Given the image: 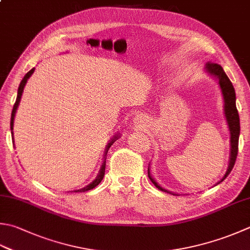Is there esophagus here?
I'll use <instances>...</instances> for the list:
<instances>
[{"instance_id":"esophagus-1","label":"esophagus","mask_w":250,"mask_h":250,"mask_svg":"<svg viewBox=\"0 0 250 250\" xmlns=\"http://www.w3.org/2000/svg\"><path fill=\"white\" fill-rule=\"evenodd\" d=\"M142 120H143V119H142L141 117H139V116H138V117H135V121H138V122H142Z\"/></svg>"}]
</instances>
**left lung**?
<instances>
[{
  "label": "left lung",
  "instance_id": "left-lung-1",
  "mask_svg": "<svg viewBox=\"0 0 250 250\" xmlns=\"http://www.w3.org/2000/svg\"><path fill=\"white\" fill-rule=\"evenodd\" d=\"M206 69L209 73L216 76L219 80V84H220V87H221L223 99H224V111H226V118L228 120L229 133H231V155H229V164L227 173L224 174L222 180L220 181V182H222V181L229 174V172H231L234 167V165H235L237 153H238V138H239V131H241V125H239V116H238V111L235 104V101H236L235 90H234V86L232 84V82L229 81L227 73L224 72L223 68L221 66L214 62H207ZM148 178L158 189L169 193L168 190L160 188L159 185L156 183V181L150 177L149 169H148Z\"/></svg>",
  "mask_w": 250,
  "mask_h": 250
}]
</instances>
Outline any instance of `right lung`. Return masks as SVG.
<instances>
[{
	"label": "right lung",
	"instance_id": "right-lung-1",
	"mask_svg": "<svg viewBox=\"0 0 250 250\" xmlns=\"http://www.w3.org/2000/svg\"><path fill=\"white\" fill-rule=\"evenodd\" d=\"M33 71H34V68H32V69L29 71V72H27L26 73V76L23 77V79L21 80V84H19V87H18V94H17V99H16V102H15V104H14V107H13V110H12V117H11V131L13 130V125H14V117H15V112H16V109H17V107H18V104H19V102H21V95H22V92H23V87H24V85H26V83H27V80L29 79V78L31 77V75L33 73ZM13 133V132H12ZM14 139V138H13ZM118 139L117 138V136H115L114 139H112L111 141H110V143H108V145H107V148H106V154L108 153V149H109V147L110 146L112 145V143H114V142ZM106 156V155H105ZM105 167H106V157L104 158V163H103V165H102V168H101V170H100V173H99V175H97V178L93 181V182L91 183V184H89V185H86L85 188H81V189H77V190H73V192L75 193H78V192H86V190H90V189H92V188H94L95 187H97V185H99L100 183H101V181L103 180V178H104V174H105Z\"/></svg>",
	"mask_w": 250,
	"mask_h": 250
}]
</instances>
